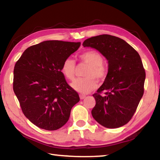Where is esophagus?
I'll return each instance as SVG.
<instances>
[{"label":"esophagus","mask_w":160,"mask_h":160,"mask_svg":"<svg viewBox=\"0 0 160 160\" xmlns=\"http://www.w3.org/2000/svg\"><path fill=\"white\" fill-rule=\"evenodd\" d=\"M85 97H86V96L85 95V94H80V99H85Z\"/></svg>","instance_id":"1"}]
</instances>
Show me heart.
<instances>
[{"instance_id":"b5f03b06","label":"heart","mask_w":160,"mask_h":160,"mask_svg":"<svg viewBox=\"0 0 160 160\" xmlns=\"http://www.w3.org/2000/svg\"><path fill=\"white\" fill-rule=\"evenodd\" d=\"M79 59L89 65L84 76L75 80L71 84L72 88L81 94H88L97 88L98 82L96 79L102 81L107 76V71L103 63L101 54L94 50L85 51L79 56ZM61 72L68 80H73L76 72L75 61L71 58L65 59L61 67Z\"/></svg>"}]
</instances>
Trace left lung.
<instances>
[{
	"label": "left lung",
	"mask_w": 160,
	"mask_h": 160,
	"mask_svg": "<svg viewBox=\"0 0 160 160\" xmlns=\"http://www.w3.org/2000/svg\"><path fill=\"white\" fill-rule=\"evenodd\" d=\"M82 46L98 50L109 64L104 83L93 94L96 104L92 115L108 128L124 126L132 117L144 93L145 71L140 55L123 39L109 34L89 38Z\"/></svg>",
	"instance_id": "left-lung-1"
}]
</instances>
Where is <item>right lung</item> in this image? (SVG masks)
<instances>
[{"label": "right lung", "mask_w": 160, "mask_h": 160, "mask_svg": "<svg viewBox=\"0 0 160 160\" xmlns=\"http://www.w3.org/2000/svg\"><path fill=\"white\" fill-rule=\"evenodd\" d=\"M80 46V42L45 41L27 48L16 62L13 90L24 115L40 128H61L80 101L61 72L65 59Z\"/></svg>", "instance_id": "add662e5"}]
</instances>
